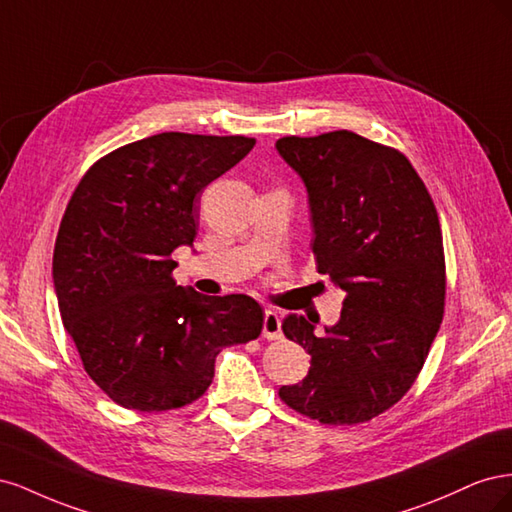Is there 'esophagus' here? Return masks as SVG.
<instances>
[{
  "label": "esophagus",
  "instance_id": "34e87169",
  "mask_svg": "<svg viewBox=\"0 0 512 512\" xmlns=\"http://www.w3.org/2000/svg\"><path fill=\"white\" fill-rule=\"evenodd\" d=\"M262 335L267 339H280L282 337V318L277 312H265V320H262Z\"/></svg>",
  "mask_w": 512,
  "mask_h": 512
}]
</instances>
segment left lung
Masks as SVG:
<instances>
[{
	"label": "left lung",
	"instance_id": "8db88e82",
	"mask_svg": "<svg viewBox=\"0 0 512 512\" xmlns=\"http://www.w3.org/2000/svg\"><path fill=\"white\" fill-rule=\"evenodd\" d=\"M307 190L318 273L346 292L342 316L288 314L284 335L312 356L284 404L324 425H354L395 406L414 384L444 314L436 205L410 160L348 130L275 143Z\"/></svg>",
	"mask_w": 512,
	"mask_h": 512
}]
</instances>
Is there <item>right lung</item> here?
<instances>
[{"mask_svg": "<svg viewBox=\"0 0 512 512\" xmlns=\"http://www.w3.org/2000/svg\"><path fill=\"white\" fill-rule=\"evenodd\" d=\"M254 145L162 132L108 153L76 185L53 284L85 371L115 404L141 412L192 404L209 389L220 350L260 335L252 297L177 286L170 258L194 243L200 194Z\"/></svg>", "mask_w": 512, "mask_h": 512, "instance_id": "obj_1", "label": "right lung"}]
</instances>
